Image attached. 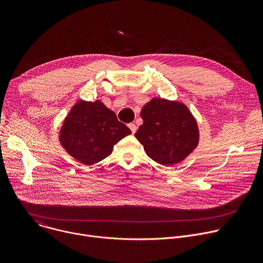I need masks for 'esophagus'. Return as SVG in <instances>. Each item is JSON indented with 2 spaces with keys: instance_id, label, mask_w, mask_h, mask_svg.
<instances>
[{
  "instance_id": "34e87169",
  "label": "esophagus",
  "mask_w": 263,
  "mask_h": 263,
  "mask_svg": "<svg viewBox=\"0 0 263 263\" xmlns=\"http://www.w3.org/2000/svg\"><path fill=\"white\" fill-rule=\"evenodd\" d=\"M128 127L130 128V130H131V132L134 134L135 132H136V130H137V127H136V125L135 124H133V123H130V124H128Z\"/></svg>"
}]
</instances>
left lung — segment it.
I'll list each match as a JSON object with an SVG mask.
<instances>
[{
	"mask_svg": "<svg viewBox=\"0 0 263 263\" xmlns=\"http://www.w3.org/2000/svg\"><path fill=\"white\" fill-rule=\"evenodd\" d=\"M140 117L143 124L135 137L157 163H179L197 146L198 125L184 104L154 98L143 106Z\"/></svg>",
	"mask_w": 263,
	"mask_h": 263,
	"instance_id": "obj_1",
	"label": "left lung"
}]
</instances>
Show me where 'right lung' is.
Here are the masks:
<instances>
[{
	"label": "right lung",
	"mask_w": 263,
	"mask_h": 263,
	"mask_svg": "<svg viewBox=\"0 0 263 263\" xmlns=\"http://www.w3.org/2000/svg\"><path fill=\"white\" fill-rule=\"evenodd\" d=\"M129 134L131 130L101 101H79L63 123L60 141L69 155L89 165L109 156L114 145Z\"/></svg>",
	"instance_id": "obj_1"
}]
</instances>
